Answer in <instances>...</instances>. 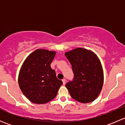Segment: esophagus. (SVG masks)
I'll use <instances>...</instances> for the list:
<instances>
[{"label": "esophagus", "mask_w": 125, "mask_h": 125, "mask_svg": "<svg viewBox=\"0 0 125 125\" xmlns=\"http://www.w3.org/2000/svg\"><path fill=\"white\" fill-rule=\"evenodd\" d=\"M62 82H63V85H65V84L66 83V79H63Z\"/></svg>", "instance_id": "obj_1"}]
</instances>
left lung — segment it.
Segmentation results:
<instances>
[{
	"mask_svg": "<svg viewBox=\"0 0 125 125\" xmlns=\"http://www.w3.org/2000/svg\"><path fill=\"white\" fill-rule=\"evenodd\" d=\"M71 64L74 79L66 84L71 96L83 103L93 102L101 92L103 73L101 63L89 50L78 48L65 52Z\"/></svg>",
	"mask_w": 125,
	"mask_h": 125,
	"instance_id": "8db88e82",
	"label": "left lung"
}]
</instances>
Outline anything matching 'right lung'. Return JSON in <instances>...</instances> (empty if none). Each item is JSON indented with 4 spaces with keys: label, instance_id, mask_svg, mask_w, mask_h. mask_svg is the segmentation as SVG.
<instances>
[{
    "label": "right lung",
    "instance_id": "1",
    "mask_svg": "<svg viewBox=\"0 0 125 125\" xmlns=\"http://www.w3.org/2000/svg\"><path fill=\"white\" fill-rule=\"evenodd\" d=\"M55 55V51L38 49L28 56L21 67L19 85L32 103L44 104L52 100L62 85L50 66Z\"/></svg>",
    "mask_w": 125,
    "mask_h": 125
}]
</instances>
